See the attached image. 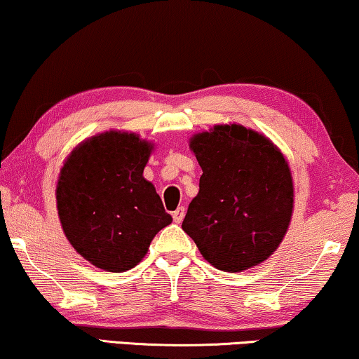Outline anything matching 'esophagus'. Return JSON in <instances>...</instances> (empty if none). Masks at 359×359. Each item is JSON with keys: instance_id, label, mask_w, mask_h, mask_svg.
I'll list each match as a JSON object with an SVG mask.
<instances>
[{"instance_id": "obj_1", "label": "esophagus", "mask_w": 359, "mask_h": 359, "mask_svg": "<svg viewBox=\"0 0 359 359\" xmlns=\"http://www.w3.org/2000/svg\"><path fill=\"white\" fill-rule=\"evenodd\" d=\"M184 216H185V208L184 206H180V208H177L172 213V218H174V223H177V224H180L182 221H184Z\"/></svg>"}]
</instances>
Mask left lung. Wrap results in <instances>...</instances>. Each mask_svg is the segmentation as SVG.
<instances>
[{
    "instance_id": "left-lung-1",
    "label": "left lung",
    "mask_w": 359,
    "mask_h": 359,
    "mask_svg": "<svg viewBox=\"0 0 359 359\" xmlns=\"http://www.w3.org/2000/svg\"><path fill=\"white\" fill-rule=\"evenodd\" d=\"M189 146L203 174L182 229L218 270L237 273L265 262L285 239L294 208L280 148L239 123L195 133Z\"/></svg>"
}]
</instances>
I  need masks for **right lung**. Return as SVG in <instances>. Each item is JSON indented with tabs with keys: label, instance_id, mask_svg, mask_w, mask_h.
<instances>
[{
	"label": "right lung",
	"instance_id": "obj_1",
	"mask_svg": "<svg viewBox=\"0 0 359 359\" xmlns=\"http://www.w3.org/2000/svg\"><path fill=\"white\" fill-rule=\"evenodd\" d=\"M154 144L109 130L81 141L60 170L57 210L69 244L100 270L127 271L172 223L143 170Z\"/></svg>",
	"mask_w": 359,
	"mask_h": 359
}]
</instances>
